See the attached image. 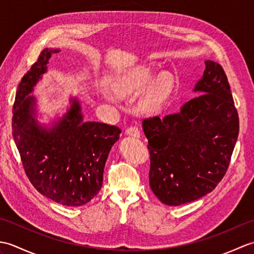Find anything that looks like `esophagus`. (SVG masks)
I'll return each mask as SVG.
<instances>
[{
	"instance_id": "esophagus-1",
	"label": "esophagus",
	"mask_w": 254,
	"mask_h": 254,
	"mask_svg": "<svg viewBox=\"0 0 254 254\" xmlns=\"http://www.w3.org/2000/svg\"><path fill=\"white\" fill-rule=\"evenodd\" d=\"M127 135L128 136H133V137H139L141 136V132H139L137 127H130L127 128Z\"/></svg>"
}]
</instances>
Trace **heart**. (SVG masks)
Listing matches in <instances>:
<instances>
[{
	"instance_id": "b5f03b06",
	"label": "heart",
	"mask_w": 254,
	"mask_h": 254,
	"mask_svg": "<svg viewBox=\"0 0 254 254\" xmlns=\"http://www.w3.org/2000/svg\"><path fill=\"white\" fill-rule=\"evenodd\" d=\"M154 77L155 72L150 66H135L120 75L116 80L115 87L120 95L137 94L146 88ZM172 87H174V79L170 74L163 73L159 75L143 94L139 101L141 107L145 110L160 109L165 101L168 99ZM104 96L109 101L115 102L117 100V97L109 90H104Z\"/></svg>"
}]
</instances>
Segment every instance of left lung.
<instances>
[{
  "instance_id": "1",
  "label": "left lung",
  "mask_w": 254,
  "mask_h": 254,
  "mask_svg": "<svg viewBox=\"0 0 254 254\" xmlns=\"http://www.w3.org/2000/svg\"><path fill=\"white\" fill-rule=\"evenodd\" d=\"M196 97L164 118L143 120L150 155L149 186L170 206L212 192L223 179L239 134V118L227 76L218 63L205 61Z\"/></svg>"
}]
</instances>
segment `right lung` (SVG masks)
<instances>
[{"instance_id": "add662e5", "label": "right lung", "mask_w": 254, "mask_h": 254, "mask_svg": "<svg viewBox=\"0 0 254 254\" xmlns=\"http://www.w3.org/2000/svg\"><path fill=\"white\" fill-rule=\"evenodd\" d=\"M42 50L21 78L13 107V137L27 177L42 195L65 206H82L97 195L104 180L108 155L120 135L115 126L84 122L82 107L71 106L51 124H40L37 98L30 94L47 72L52 53Z\"/></svg>"}]
</instances>
